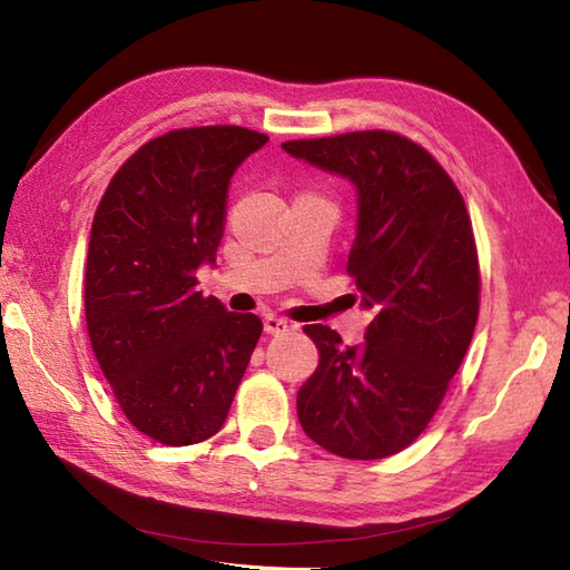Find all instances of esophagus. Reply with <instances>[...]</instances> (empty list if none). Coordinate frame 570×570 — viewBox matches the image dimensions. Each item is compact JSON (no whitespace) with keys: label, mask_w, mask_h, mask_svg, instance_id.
Here are the masks:
<instances>
[{"label":"esophagus","mask_w":570,"mask_h":570,"mask_svg":"<svg viewBox=\"0 0 570 570\" xmlns=\"http://www.w3.org/2000/svg\"><path fill=\"white\" fill-rule=\"evenodd\" d=\"M292 331V323H288L286 318H278V316H266L264 318V333L269 335H284Z\"/></svg>","instance_id":"esophagus-1"}]
</instances>
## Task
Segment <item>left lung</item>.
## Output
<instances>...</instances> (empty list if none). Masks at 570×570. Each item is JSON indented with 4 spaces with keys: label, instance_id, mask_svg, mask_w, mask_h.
Segmentation results:
<instances>
[{
    "label": "left lung",
    "instance_id": "1",
    "mask_svg": "<svg viewBox=\"0 0 570 570\" xmlns=\"http://www.w3.org/2000/svg\"><path fill=\"white\" fill-rule=\"evenodd\" d=\"M282 149L355 186L347 274L360 306L374 311L355 347L328 325H306L321 362L298 390V421L335 455H394L429 426L475 333L480 269L463 196L426 149L394 131Z\"/></svg>",
    "mask_w": 570,
    "mask_h": 570
}]
</instances>
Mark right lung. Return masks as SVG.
I'll return each instance as SVG.
<instances>
[{"label":"right lung","instance_id":"add662e5","mask_svg":"<svg viewBox=\"0 0 570 570\" xmlns=\"http://www.w3.org/2000/svg\"><path fill=\"white\" fill-rule=\"evenodd\" d=\"M269 141L245 127L156 137L112 176L92 220L85 321L92 353L131 426L164 445L223 429L262 335L254 313L198 292L215 264L229 178Z\"/></svg>","mask_w":570,"mask_h":570}]
</instances>
